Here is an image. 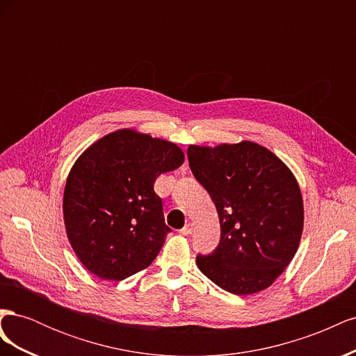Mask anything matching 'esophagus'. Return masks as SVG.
Segmentation results:
<instances>
[{"instance_id": "1", "label": "esophagus", "mask_w": 356, "mask_h": 356, "mask_svg": "<svg viewBox=\"0 0 356 356\" xmlns=\"http://www.w3.org/2000/svg\"><path fill=\"white\" fill-rule=\"evenodd\" d=\"M179 233H181L182 236H188V234H191V233H193V225H191V224H187L186 227H182V229L179 230Z\"/></svg>"}]
</instances>
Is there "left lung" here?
Masks as SVG:
<instances>
[{
  "label": "left lung",
  "mask_w": 356,
  "mask_h": 356,
  "mask_svg": "<svg viewBox=\"0 0 356 356\" xmlns=\"http://www.w3.org/2000/svg\"><path fill=\"white\" fill-rule=\"evenodd\" d=\"M187 156L221 227L218 246L196 258L200 272L236 296L270 286L294 258L303 232V197L293 172L251 141L190 145Z\"/></svg>",
  "instance_id": "left-lung-1"
}]
</instances>
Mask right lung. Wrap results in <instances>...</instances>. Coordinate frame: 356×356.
Returning <instances> with one entry per match:
<instances>
[{
	"label": "right lung",
	"mask_w": 356,
	"mask_h": 356,
	"mask_svg": "<svg viewBox=\"0 0 356 356\" xmlns=\"http://www.w3.org/2000/svg\"><path fill=\"white\" fill-rule=\"evenodd\" d=\"M182 163L178 145L132 129L105 135L77 159L63 191V220L90 273L123 281L154 261L170 232L154 182Z\"/></svg>",
	"instance_id": "1"
}]
</instances>
